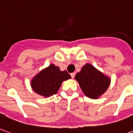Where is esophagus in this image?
<instances>
[{
  "label": "esophagus",
  "mask_w": 133,
  "mask_h": 133,
  "mask_svg": "<svg viewBox=\"0 0 133 133\" xmlns=\"http://www.w3.org/2000/svg\"><path fill=\"white\" fill-rule=\"evenodd\" d=\"M70 75H71V78H75V72H72V73H70Z\"/></svg>",
  "instance_id": "esophagus-1"
}]
</instances>
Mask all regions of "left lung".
I'll use <instances>...</instances> for the list:
<instances>
[{
	"label": "left lung",
	"mask_w": 133,
	"mask_h": 133,
	"mask_svg": "<svg viewBox=\"0 0 133 133\" xmlns=\"http://www.w3.org/2000/svg\"><path fill=\"white\" fill-rule=\"evenodd\" d=\"M85 95L90 98H98L108 88L110 79L90 64H86L75 75Z\"/></svg>",
	"instance_id": "8db88e82"
}]
</instances>
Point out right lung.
<instances>
[{
    "instance_id": "obj_1",
    "label": "right lung",
    "mask_w": 133,
    "mask_h": 133,
    "mask_svg": "<svg viewBox=\"0 0 133 133\" xmlns=\"http://www.w3.org/2000/svg\"><path fill=\"white\" fill-rule=\"evenodd\" d=\"M70 78L66 70L61 71L58 67L51 64L33 78L31 87L36 93L49 97L56 94L63 81Z\"/></svg>"
}]
</instances>
